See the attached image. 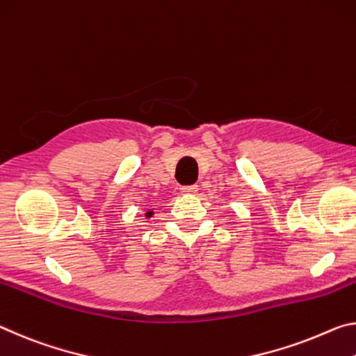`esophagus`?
<instances>
[{
    "mask_svg": "<svg viewBox=\"0 0 356 356\" xmlns=\"http://www.w3.org/2000/svg\"><path fill=\"white\" fill-rule=\"evenodd\" d=\"M197 189H199V188H197V184H191V186H183L181 192H183V194H195Z\"/></svg>",
    "mask_w": 356,
    "mask_h": 356,
    "instance_id": "obj_1",
    "label": "esophagus"
}]
</instances>
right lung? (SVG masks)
<instances>
[{"label": "right lung", "instance_id": "add662e5", "mask_svg": "<svg viewBox=\"0 0 356 356\" xmlns=\"http://www.w3.org/2000/svg\"><path fill=\"white\" fill-rule=\"evenodd\" d=\"M151 214H153V213H151V211H149V213H147V216L149 218V216H151Z\"/></svg>", "mask_w": 356, "mask_h": 356}]
</instances>
